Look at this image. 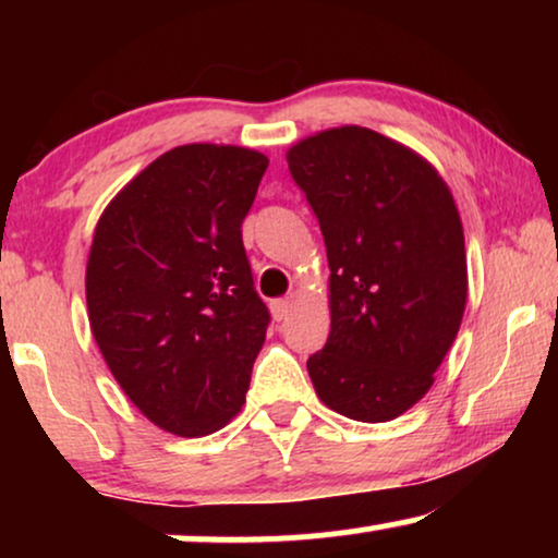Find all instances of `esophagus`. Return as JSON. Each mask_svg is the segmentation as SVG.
<instances>
[{"instance_id": "34e87169", "label": "esophagus", "mask_w": 558, "mask_h": 558, "mask_svg": "<svg viewBox=\"0 0 558 558\" xmlns=\"http://www.w3.org/2000/svg\"><path fill=\"white\" fill-rule=\"evenodd\" d=\"M292 307H294L292 296H284V300L271 302V315H274V319H277V323H281V319L289 317V312H292Z\"/></svg>"}]
</instances>
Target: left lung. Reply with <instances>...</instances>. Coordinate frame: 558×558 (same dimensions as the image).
I'll use <instances>...</instances> for the list:
<instances>
[{
  "instance_id": "left-lung-1",
  "label": "left lung",
  "mask_w": 558,
  "mask_h": 558,
  "mask_svg": "<svg viewBox=\"0 0 558 558\" xmlns=\"http://www.w3.org/2000/svg\"><path fill=\"white\" fill-rule=\"evenodd\" d=\"M323 231L330 338L307 361L319 401L391 422L422 401L460 330L468 256L437 167L365 126H335L287 151Z\"/></svg>"
}]
</instances>
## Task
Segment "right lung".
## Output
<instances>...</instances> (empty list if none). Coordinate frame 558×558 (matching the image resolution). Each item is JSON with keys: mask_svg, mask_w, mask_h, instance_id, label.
Listing matches in <instances>:
<instances>
[{"mask_svg": "<svg viewBox=\"0 0 558 558\" xmlns=\"http://www.w3.org/2000/svg\"><path fill=\"white\" fill-rule=\"evenodd\" d=\"M269 159L182 144L144 167L98 218L88 323L111 376L159 429L205 437L239 414L269 312L241 239Z\"/></svg>", "mask_w": 558, "mask_h": 558, "instance_id": "1", "label": "right lung"}]
</instances>
